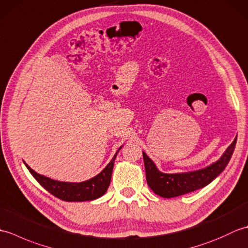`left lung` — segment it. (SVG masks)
<instances>
[{
  "mask_svg": "<svg viewBox=\"0 0 248 248\" xmlns=\"http://www.w3.org/2000/svg\"><path fill=\"white\" fill-rule=\"evenodd\" d=\"M235 144L236 138L219 157V160L210 166L199 170L179 173H164L160 171L154 161L143 151L147 183L156 195L164 198L181 196L202 188L211 183L225 170L232 156Z\"/></svg>",
  "mask_w": 248,
  "mask_h": 248,
  "instance_id": "1",
  "label": "left lung"
}]
</instances>
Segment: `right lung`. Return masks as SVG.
<instances>
[{
    "instance_id": "add662e5",
    "label": "right lung",
    "mask_w": 248,
    "mask_h": 248,
    "mask_svg": "<svg viewBox=\"0 0 248 248\" xmlns=\"http://www.w3.org/2000/svg\"><path fill=\"white\" fill-rule=\"evenodd\" d=\"M120 148L118 149V151L120 150ZM118 151L116 152L113 159L105 166L104 170L98 173L96 177L89 179L87 181L78 183L53 180V179L37 173L25 162L24 164L28 167L31 176L39 182L40 186L45 187L52 195H54L55 197L65 200V202H87V200H93L101 197L107 192L110 183L114 162L116 156H117Z\"/></svg>"
}]
</instances>
